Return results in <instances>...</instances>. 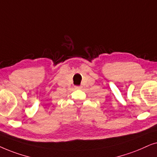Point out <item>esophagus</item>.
<instances>
[{"label": "esophagus", "mask_w": 157, "mask_h": 157, "mask_svg": "<svg viewBox=\"0 0 157 157\" xmlns=\"http://www.w3.org/2000/svg\"><path fill=\"white\" fill-rule=\"evenodd\" d=\"M75 88H76V89H81V87L80 86H76V87H75Z\"/></svg>", "instance_id": "esophagus-1"}]
</instances>
